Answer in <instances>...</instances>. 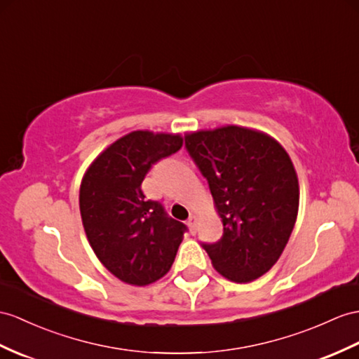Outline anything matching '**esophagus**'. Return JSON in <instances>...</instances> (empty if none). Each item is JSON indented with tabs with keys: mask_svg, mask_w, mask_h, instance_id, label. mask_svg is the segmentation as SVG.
<instances>
[{
	"mask_svg": "<svg viewBox=\"0 0 359 359\" xmlns=\"http://www.w3.org/2000/svg\"><path fill=\"white\" fill-rule=\"evenodd\" d=\"M196 222H198V216L196 215H191L189 217V221H187L190 233H196Z\"/></svg>",
	"mask_w": 359,
	"mask_h": 359,
	"instance_id": "obj_1",
	"label": "esophagus"
}]
</instances>
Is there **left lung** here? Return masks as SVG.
Returning a JSON list of instances; mask_svg holds the SVG:
<instances>
[{"label":"left lung","mask_w":359,"mask_h":359,"mask_svg":"<svg viewBox=\"0 0 359 359\" xmlns=\"http://www.w3.org/2000/svg\"><path fill=\"white\" fill-rule=\"evenodd\" d=\"M184 138L224 225L221 241L203 245L212 265L231 282L256 280L282 256L299 213V178L290 155L271 135L236 125Z\"/></svg>","instance_id":"obj_1"}]
</instances>
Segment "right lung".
Instances as JSON below:
<instances>
[{"mask_svg": "<svg viewBox=\"0 0 359 359\" xmlns=\"http://www.w3.org/2000/svg\"><path fill=\"white\" fill-rule=\"evenodd\" d=\"M181 146L180 134L134 130L109 144L82 178L86 238L103 266L128 285L146 286L168 274L184 238L186 225L142 190L152 164Z\"/></svg>", "mask_w": 359, "mask_h": 359, "instance_id": "1", "label": "right lung"}]
</instances>
